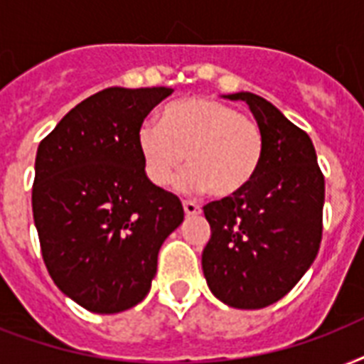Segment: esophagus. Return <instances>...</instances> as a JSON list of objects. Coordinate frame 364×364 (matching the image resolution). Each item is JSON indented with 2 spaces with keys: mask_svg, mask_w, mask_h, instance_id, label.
Masks as SVG:
<instances>
[{
  "mask_svg": "<svg viewBox=\"0 0 364 364\" xmlns=\"http://www.w3.org/2000/svg\"><path fill=\"white\" fill-rule=\"evenodd\" d=\"M183 210H185V215L187 217H194V215H200V205L194 204V202H183Z\"/></svg>",
  "mask_w": 364,
  "mask_h": 364,
  "instance_id": "1",
  "label": "esophagus"
}]
</instances>
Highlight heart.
Masks as SVG:
<instances>
[{"label":"heart","mask_w":364,"mask_h":364,"mask_svg":"<svg viewBox=\"0 0 364 364\" xmlns=\"http://www.w3.org/2000/svg\"><path fill=\"white\" fill-rule=\"evenodd\" d=\"M137 151L149 181L183 191H211L219 198L242 194L257 179L264 159V134L257 121L215 98H187L166 105L159 122L145 121L137 130Z\"/></svg>","instance_id":"heart-1"}]
</instances>
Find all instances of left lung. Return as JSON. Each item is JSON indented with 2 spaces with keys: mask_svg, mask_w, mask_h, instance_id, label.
I'll return each instance as SVG.
<instances>
[{
  "mask_svg": "<svg viewBox=\"0 0 364 364\" xmlns=\"http://www.w3.org/2000/svg\"><path fill=\"white\" fill-rule=\"evenodd\" d=\"M245 102L264 134L259 176L242 194L204 205L211 238L202 270L217 299L260 310L283 299L316 260L323 232L325 179L310 136L253 92Z\"/></svg>",
  "mask_w": 364,
  "mask_h": 364,
  "instance_id": "1",
  "label": "left lung"
}]
</instances>
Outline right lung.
Returning <instances> with one entry per match:
<instances>
[{"instance_id": "1", "label": "right lung", "mask_w": 364, "mask_h": 364, "mask_svg": "<svg viewBox=\"0 0 364 364\" xmlns=\"http://www.w3.org/2000/svg\"><path fill=\"white\" fill-rule=\"evenodd\" d=\"M173 88L111 87L75 105L37 149L31 208L56 287L94 314L147 296L160 245L183 223L176 194L149 181L137 130Z\"/></svg>"}]
</instances>
